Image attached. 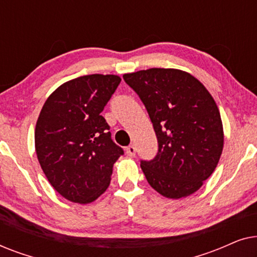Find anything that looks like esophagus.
<instances>
[{
  "instance_id": "1",
  "label": "esophagus",
  "mask_w": 257,
  "mask_h": 257,
  "mask_svg": "<svg viewBox=\"0 0 257 257\" xmlns=\"http://www.w3.org/2000/svg\"><path fill=\"white\" fill-rule=\"evenodd\" d=\"M126 153H127V156H130V157H135L136 156V147L133 145H130L127 149H126Z\"/></svg>"
}]
</instances>
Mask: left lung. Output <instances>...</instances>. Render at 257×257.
I'll return each instance as SVG.
<instances>
[{
  "mask_svg": "<svg viewBox=\"0 0 257 257\" xmlns=\"http://www.w3.org/2000/svg\"><path fill=\"white\" fill-rule=\"evenodd\" d=\"M122 77L145 105L157 135L158 154L140 164L151 187L168 199L195 193L223 149L222 120L212 94L178 69L152 68Z\"/></svg>",
  "mask_w": 257,
  "mask_h": 257,
  "instance_id": "8db88e82",
  "label": "left lung"
}]
</instances>
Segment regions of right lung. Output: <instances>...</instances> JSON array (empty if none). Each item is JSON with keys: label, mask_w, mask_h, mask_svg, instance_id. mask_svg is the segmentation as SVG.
Masks as SVG:
<instances>
[{"label": "right lung", "mask_w": 257, "mask_h": 257, "mask_svg": "<svg viewBox=\"0 0 257 257\" xmlns=\"http://www.w3.org/2000/svg\"><path fill=\"white\" fill-rule=\"evenodd\" d=\"M120 80L99 73L69 80L48 97L38 115L37 159L52 187L69 201L84 205L99 198L124 153L100 115Z\"/></svg>", "instance_id": "1"}]
</instances>
